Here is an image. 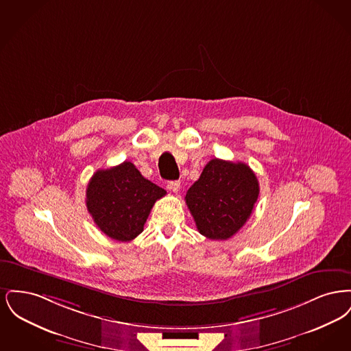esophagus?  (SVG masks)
I'll return each instance as SVG.
<instances>
[{"label": "esophagus", "mask_w": 351, "mask_h": 351, "mask_svg": "<svg viewBox=\"0 0 351 351\" xmlns=\"http://www.w3.org/2000/svg\"><path fill=\"white\" fill-rule=\"evenodd\" d=\"M168 189H171L172 192L178 193V192L180 191V182H178V180H175V182H169V183H168Z\"/></svg>", "instance_id": "obj_1"}]
</instances>
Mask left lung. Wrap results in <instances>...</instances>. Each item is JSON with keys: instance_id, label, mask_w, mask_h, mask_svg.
I'll return each mask as SVG.
<instances>
[{"instance_id": "1", "label": "left lung", "mask_w": 351, "mask_h": 351, "mask_svg": "<svg viewBox=\"0 0 351 351\" xmlns=\"http://www.w3.org/2000/svg\"><path fill=\"white\" fill-rule=\"evenodd\" d=\"M259 183L247 165L212 159L185 195L197 230L209 239L233 237L249 219Z\"/></svg>"}]
</instances>
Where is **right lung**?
I'll return each instance as SVG.
<instances>
[{"instance_id":"add662e5","label":"right lung","mask_w":351,"mask_h":351,"mask_svg":"<svg viewBox=\"0 0 351 351\" xmlns=\"http://www.w3.org/2000/svg\"><path fill=\"white\" fill-rule=\"evenodd\" d=\"M166 193L132 162H123L93 173L86 186V208L102 233L129 242L143 232L155 201Z\"/></svg>"}]
</instances>
